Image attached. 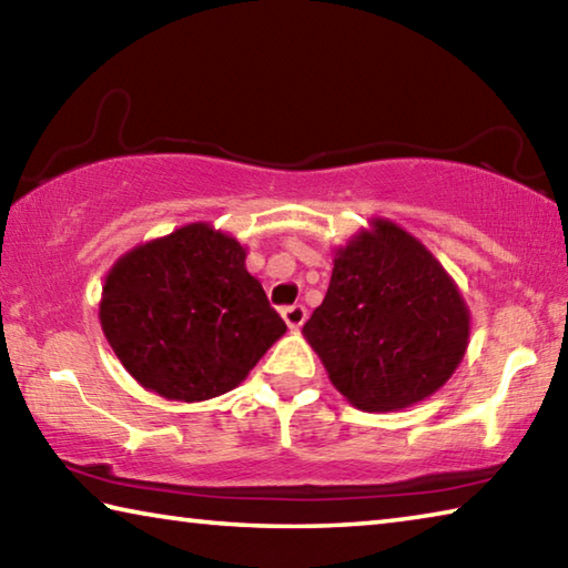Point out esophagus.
<instances>
[{
  "label": "esophagus",
  "instance_id": "esophagus-1",
  "mask_svg": "<svg viewBox=\"0 0 568 568\" xmlns=\"http://www.w3.org/2000/svg\"><path fill=\"white\" fill-rule=\"evenodd\" d=\"M305 318H307L305 305H287V307H283V321L287 323V328H291V331L301 328V325L305 323Z\"/></svg>",
  "mask_w": 568,
  "mask_h": 568
}]
</instances>
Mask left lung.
<instances>
[{"mask_svg": "<svg viewBox=\"0 0 568 568\" xmlns=\"http://www.w3.org/2000/svg\"><path fill=\"white\" fill-rule=\"evenodd\" d=\"M303 338L351 406L400 410L454 376L468 348L470 311L416 235L371 217L333 250L328 293L303 325Z\"/></svg>", "mask_w": 568, "mask_h": 568, "instance_id": "left-lung-1", "label": "left lung"}]
</instances>
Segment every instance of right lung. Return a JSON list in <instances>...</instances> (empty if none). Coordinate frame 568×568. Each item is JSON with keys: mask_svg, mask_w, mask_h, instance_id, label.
Wrapping results in <instances>:
<instances>
[{"mask_svg": "<svg viewBox=\"0 0 568 568\" xmlns=\"http://www.w3.org/2000/svg\"><path fill=\"white\" fill-rule=\"evenodd\" d=\"M245 257V245L200 220L114 261L100 325L142 388L178 403L217 398L283 338L285 323Z\"/></svg>", "mask_w": 568, "mask_h": 568, "instance_id": "right-lung-1", "label": "right lung"}]
</instances>
